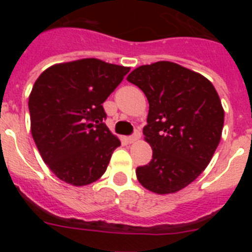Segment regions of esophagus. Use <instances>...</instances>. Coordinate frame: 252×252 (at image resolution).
I'll return each mask as SVG.
<instances>
[{
    "instance_id": "esophagus-1",
    "label": "esophagus",
    "mask_w": 252,
    "mask_h": 252,
    "mask_svg": "<svg viewBox=\"0 0 252 252\" xmlns=\"http://www.w3.org/2000/svg\"><path fill=\"white\" fill-rule=\"evenodd\" d=\"M140 137H141V132H140L139 130H135V132H133L131 136H128L127 140H128V142H131V144H132V142H136Z\"/></svg>"
}]
</instances>
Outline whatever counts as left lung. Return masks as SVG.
I'll list each match as a JSON object with an SVG mask.
<instances>
[{"mask_svg":"<svg viewBox=\"0 0 252 252\" xmlns=\"http://www.w3.org/2000/svg\"><path fill=\"white\" fill-rule=\"evenodd\" d=\"M127 81L145 93L153 149L148 165L136 169L142 187L158 194L186 188L207 168L221 140L224 112L211 82L171 62L141 65Z\"/></svg>","mask_w":252,"mask_h":252,"instance_id":"obj_1","label":"left lung"}]
</instances>
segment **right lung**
<instances>
[{"mask_svg": "<svg viewBox=\"0 0 252 252\" xmlns=\"http://www.w3.org/2000/svg\"><path fill=\"white\" fill-rule=\"evenodd\" d=\"M130 68L90 58L53 65L29 97L31 133L44 162L72 186L102 177L121 142L104 124L103 103Z\"/></svg>", "mask_w": 252, "mask_h": 252, "instance_id": "obj_1", "label": "right lung"}]
</instances>
